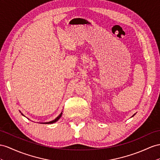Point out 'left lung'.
<instances>
[{"label": "left lung", "instance_id": "8db88e82", "mask_svg": "<svg viewBox=\"0 0 160 160\" xmlns=\"http://www.w3.org/2000/svg\"><path fill=\"white\" fill-rule=\"evenodd\" d=\"M134 115H135V114H134V115H133V116H134Z\"/></svg>", "mask_w": 160, "mask_h": 160}]
</instances>
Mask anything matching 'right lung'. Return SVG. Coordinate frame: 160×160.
Returning a JSON list of instances; mask_svg holds the SVG:
<instances>
[{"mask_svg": "<svg viewBox=\"0 0 160 160\" xmlns=\"http://www.w3.org/2000/svg\"><path fill=\"white\" fill-rule=\"evenodd\" d=\"M22 114L23 115V113H22ZM61 116H62V112H61V113H60V115L57 116L55 120H52V121H51V122H44V123H43V124H52V123H55V122H56L57 121H58V120H59V118L61 117Z\"/></svg>", "mask_w": 160, "mask_h": 160, "instance_id": "obj_1", "label": "right lung"}]
</instances>
